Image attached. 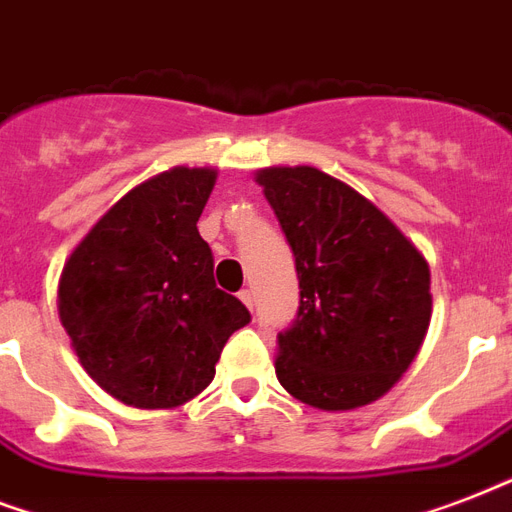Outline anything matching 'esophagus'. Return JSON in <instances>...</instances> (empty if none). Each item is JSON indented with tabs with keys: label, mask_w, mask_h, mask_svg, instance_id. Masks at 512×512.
Masks as SVG:
<instances>
[{
	"label": "esophagus",
	"mask_w": 512,
	"mask_h": 512,
	"mask_svg": "<svg viewBox=\"0 0 512 512\" xmlns=\"http://www.w3.org/2000/svg\"><path fill=\"white\" fill-rule=\"evenodd\" d=\"M240 301H243L245 307L253 312V307H256V299H253V291L251 288H245V291H240Z\"/></svg>",
	"instance_id": "34e87169"
}]
</instances>
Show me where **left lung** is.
<instances>
[{
    "label": "left lung",
    "mask_w": 512,
    "mask_h": 512,
    "mask_svg": "<svg viewBox=\"0 0 512 512\" xmlns=\"http://www.w3.org/2000/svg\"><path fill=\"white\" fill-rule=\"evenodd\" d=\"M296 259L299 318L277 334L293 398L350 411L390 392L425 342L433 293L419 248L352 186L312 165L256 170Z\"/></svg>",
    "instance_id": "1"
}]
</instances>
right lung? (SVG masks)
I'll return each instance as SVG.
<instances>
[{
	"instance_id": "1",
	"label": "right lung",
	"mask_w": 512,
	"mask_h": 512,
	"mask_svg": "<svg viewBox=\"0 0 512 512\" xmlns=\"http://www.w3.org/2000/svg\"><path fill=\"white\" fill-rule=\"evenodd\" d=\"M216 168H170L133 186L63 264L58 318L79 363L125 406L176 408L216 376L251 312L216 288L197 232Z\"/></svg>"
}]
</instances>
